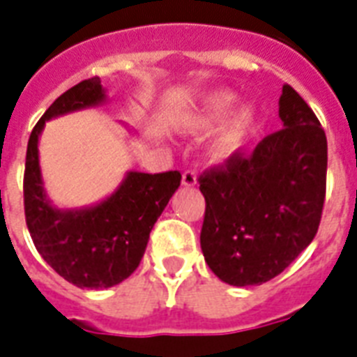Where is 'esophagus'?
<instances>
[{
  "mask_svg": "<svg viewBox=\"0 0 357 357\" xmlns=\"http://www.w3.org/2000/svg\"><path fill=\"white\" fill-rule=\"evenodd\" d=\"M181 183H183V187H187V188L196 187V183H198L196 172H194V170H185L183 178H181Z\"/></svg>",
  "mask_w": 357,
  "mask_h": 357,
  "instance_id": "34e87169",
  "label": "esophagus"
}]
</instances>
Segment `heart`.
I'll return each instance as SVG.
<instances>
[{
	"instance_id": "1",
	"label": "heart",
	"mask_w": 357,
	"mask_h": 357,
	"mask_svg": "<svg viewBox=\"0 0 357 357\" xmlns=\"http://www.w3.org/2000/svg\"><path fill=\"white\" fill-rule=\"evenodd\" d=\"M236 98H238L236 93L229 88H218L208 91L207 95L199 98L198 106H194L185 115V132L202 135V133L213 132L214 128H218L220 124L229 117V113L233 112ZM255 124H257V109L251 104H245L240 109H236L208 149V155L213 159V163L224 165L236 158L240 150L244 149L245 139L249 137V133L253 132Z\"/></svg>"
}]
</instances>
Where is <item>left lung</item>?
Instances as JSON below:
<instances>
[{
  "label": "left lung",
  "instance_id": "left-lung-1",
  "mask_svg": "<svg viewBox=\"0 0 357 357\" xmlns=\"http://www.w3.org/2000/svg\"><path fill=\"white\" fill-rule=\"evenodd\" d=\"M282 130L199 178L205 262L231 286L268 282L319 229L328 146L321 123L291 86L279 98Z\"/></svg>",
  "mask_w": 357,
  "mask_h": 357
}]
</instances>
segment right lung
<instances>
[{
	"instance_id": "add662e5",
	"label": "right lung",
	"mask_w": 357,
	"mask_h": 357,
	"mask_svg": "<svg viewBox=\"0 0 357 357\" xmlns=\"http://www.w3.org/2000/svg\"><path fill=\"white\" fill-rule=\"evenodd\" d=\"M108 100L100 78L77 84L54 100L34 126L27 144L23 202L29 233L42 259L82 289H106L137 269L150 231L181 183L178 170H128L109 196L78 208H60L43 185L38 143L47 121Z\"/></svg>"
}]
</instances>
